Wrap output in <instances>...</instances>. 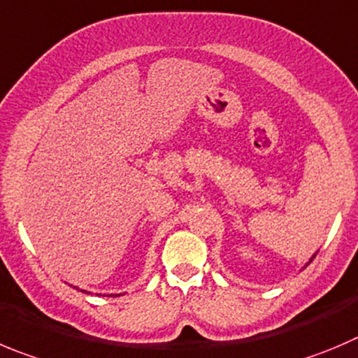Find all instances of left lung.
<instances>
[{"label":"left lung","mask_w":358,"mask_h":358,"mask_svg":"<svg viewBox=\"0 0 358 358\" xmlns=\"http://www.w3.org/2000/svg\"><path fill=\"white\" fill-rule=\"evenodd\" d=\"M313 258H315V256H313Z\"/></svg>","instance_id":"8db88e82"}]
</instances>
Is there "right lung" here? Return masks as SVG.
<instances>
[{"mask_svg":"<svg viewBox=\"0 0 358 358\" xmlns=\"http://www.w3.org/2000/svg\"><path fill=\"white\" fill-rule=\"evenodd\" d=\"M111 296H120V295H111Z\"/></svg>","mask_w":358,"mask_h":358,"instance_id":"obj_1","label":"right lung"}]
</instances>
